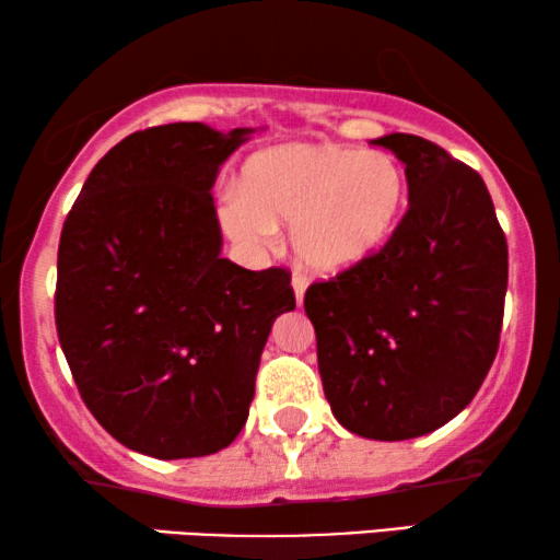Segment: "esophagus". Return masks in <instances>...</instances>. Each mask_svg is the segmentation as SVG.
Masks as SVG:
<instances>
[{
    "label": "esophagus",
    "mask_w": 560,
    "mask_h": 560,
    "mask_svg": "<svg viewBox=\"0 0 560 560\" xmlns=\"http://www.w3.org/2000/svg\"><path fill=\"white\" fill-rule=\"evenodd\" d=\"M291 289H294L296 304L302 306L304 304V294H306V279L304 277H294V279H291Z\"/></svg>",
    "instance_id": "esophagus-1"
}]
</instances>
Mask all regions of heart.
<instances>
[{"label": "heart", "instance_id": "heart-1", "mask_svg": "<svg viewBox=\"0 0 560 560\" xmlns=\"http://www.w3.org/2000/svg\"><path fill=\"white\" fill-rule=\"evenodd\" d=\"M408 205L406 170L385 149L335 144H279L250 156L241 190L220 198L228 238L248 254H264L291 225L299 264L337 279L383 254L398 233Z\"/></svg>", "mask_w": 560, "mask_h": 560}]
</instances>
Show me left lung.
Wrapping results in <instances>:
<instances>
[{
	"label": "left lung",
	"instance_id": "8db88e82",
	"mask_svg": "<svg viewBox=\"0 0 560 560\" xmlns=\"http://www.w3.org/2000/svg\"><path fill=\"white\" fill-rule=\"evenodd\" d=\"M408 212L381 256L306 289L322 388L352 434H431L469 406L498 355L508 241L482 177L439 144L385 133Z\"/></svg>",
	"mask_w": 560,
	"mask_h": 560
}]
</instances>
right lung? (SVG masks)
Returning a JSON list of instances; mask_svg holds the SVG:
<instances>
[{"mask_svg":"<svg viewBox=\"0 0 560 560\" xmlns=\"http://www.w3.org/2000/svg\"><path fill=\"white\" fill-rule=\"evenodd\" d=\"M254 131L179 121L131 133L62 225L60 348L89 411L131 452L190 459L231 444L273 322L294 310L287 271L220 256L210 190Z\"/></svg>","mask_w":560,"mask_h":560,"instance_id":"add662e5","label":"right lung"}]
</instances>
